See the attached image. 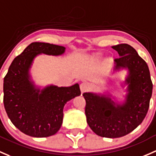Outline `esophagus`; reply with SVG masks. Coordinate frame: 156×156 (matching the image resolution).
<instances>
[{
    "mask_svg": "<svg viewBox=\"0 0 156 156\" xmlns=\"http://www.w3.org/2000/svg\"><path fill=\"white\" fill-rule=\"evenodd\" d=\"M80 89H81V91L83 93V92H86L87 90H88L89 89V85L88 83H87L86 82H83L80 84Z\"/></svg>",
    "mask_w": 156,
    "mask_h": 156,
    "instance_id": "1",
    "label": "esophagus"
}]
</instances>
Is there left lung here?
Returning <instances> with one entry per match:
<instances>
[{"instance_id": "obj_1", "label": "left lung", "mask_w": 156, "mask_h": 156, "mask_svg": "<svg viewBox=\"0 0 156 156\" xmlns=\"http://www.w3.org/2000/svg\"><path fill=\"white\" fill-rule=\"evenodd\" d=\"M119 54L114 60V70L128 69L125 83L128 93L122 105L116 104L109 96L84 93L87 122L97 135L115 138L135 129L145 118L150 107L152 83L147 63L133 47L128 44L112 46Z\"/></svg>"}]
</instances>
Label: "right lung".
Masks as SVG:
<instances>
[{"label": "right lung", "mask_w": 156, "mask_h": 156, "mask_svg": "<svg viewBox=\"0 0 156 156\" xmlns=\"http://www.w3.org/2000/svg\"><path fill=\"white\" fill-rule=\"evenodd\" d=\"M66 48L45 42H32L13 60L4 79V104L12 124L31 137H45L58 132L63 107L81 95L78 83L71 87L50 85L41 90L31 81L29 70L40 54L63 55Z\"/></svg>", "instance_id": "add662e5"}]
</instances>
